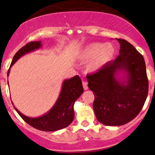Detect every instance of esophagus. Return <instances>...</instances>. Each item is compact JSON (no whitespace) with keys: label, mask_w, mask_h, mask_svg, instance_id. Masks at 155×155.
Here are the masks:
<instances>
[{"label":"esophagus","mask_w":155,"mask_h":155,"mask_svg":"<svg viewBox=\"0 0 155 155\" xmlns=\"http://www.w3.org/2000/svg\"><path fill=\"white\" fill-rule=\"evenodd\" d=\"M82 85H83V88L85 90H87V89H88V86H87V81H82Z\"/></svg>","instance_id":"obj_1"}]
</instances>
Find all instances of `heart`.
<instances>
[{
    "mask_svg": "<svg viewBox=\"0 0 155 155\" xmlns=\"http://www.w3.org/2000/svg\"><path fill=\"white\" fill-rule=\"evenodd\" d=\"M116 51V48L111 43H92L81 49L78 58L81 62L91 60L87 69L90 72H95L110 63L114 58Z\"/></svg>",
    "mask_w": 155,
    "mask_h": 155,
    "instance_id": "heart-1",
    "label": "heart"
}]
</instances>
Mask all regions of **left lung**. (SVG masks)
<instances>
[{
    "mask_svg": "<svg viewBox=\"0 0 155 155\" xmlns=\"http://www.w3.org/2000/svg\"><path fill=\"white\" fill-rule=\"evenodd\" d=\"M117 40L120 44L117 59L87 76L88 87L95 95L96 118L108 126H120L133 120L141 111L149 90L143 57L126 40Z\"/></svg>",
    "mask_w": 155,
    "mask_h": 155,
    "instance_id": "obj_1",
    "label": "left lung"
}]
</instances>
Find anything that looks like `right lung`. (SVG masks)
I'll return each instance as SVG.
<instances>
[{
	"mask_svg": "<svg viewBox=\"0 0 155 155\" xmlns=\"http://www.w3.org/2000/svg\"><path fill=\"white\" fill-rule=\"evenodd\" d=\"M41 47V41H40L27 44L14 56L10 68L23 55L37 50ZM10 68L7 73V76H8ZM83 92L81 80L79 76H75L69 79L64 80L58 100L52 108L45 114L38 117H29L22 114L17 108L15 107V108L25 122L35 129L48 132L59 130L68 127L73 122L74 118V103Z\"/></svg>",
	"mask_w": 155,
	"mask_h": 155,
	"instance_id": "add662e5",
	"label": "right lung"
}]
</instances>
